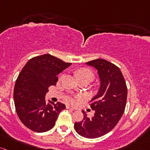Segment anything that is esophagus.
I'll list each match as a JSON object with an SVG mask.
<instances>
[{"label":"esophagus","instance_id":"34e87169","mask_svg":"<svg viewBox=\"0 0 150 150\" xmlns=\"http://www.w3.org/2000/svg\"><path fill=\"white\" fill-rule=\"evenodd\" d=\"M66 108H67V109L71 110H75V108H71V107H70V106H69V105H67V106H66Z\"/></svg>","mask_w":150,"mask_h":150}]
</instances>
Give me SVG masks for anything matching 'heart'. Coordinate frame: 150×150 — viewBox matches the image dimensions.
<instances>
[{
  "label": "heart",
  "instance_id": "1",
  "mask_svg": "<svg viewBox=\"0 0 150 150\" xmlns=\"http://www.w3.org/2000/svg\"><path fill=\"white\" fill-rule=\"evenodd\" d=\"M75 74H76L77 78L79 79V80H84V79H89L91 81L94 78L93 72L87 67H80V68L78 69L75 72ZM68 100L71 103H75V100L71 98H69Z\"/></svg>",
  "mask_w": 150,
  "mask_h": 150
}]
</instances>
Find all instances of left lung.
Here are the masks:
<instances>
[{
  "label": "left lung",
  "instance_id": "1",
  "mask_svg": "<svg viewBox=\"0 0 150 150\" xmlns=\"http://www.w3.org/2000/svg\"><path fill=\"white\" fill-rule=\"evenodd\" d=\"M86 64L97 69L100 86L90 101L95 114L89 117L83 110V120L75 122L74 127L80 135L94 139L111 131L120 120L125 109L127 88L121 70L112 62L96 59Z\"/></svg>",
  "mask_w": 150,
  "mask_h": 150
}]
</instances>
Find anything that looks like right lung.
Instances as JSON below:
<instances>
[{
  "instance_id": "1",
  "label": "right lung",
  "mask_w": 150,
  "mask_h": 150,
  "mask_svg": "<svg viewBox=\"0 0 150 150\" xmlns=\"http://www.w3.org/2000/svg\"><path fill=\"white\" fill-rule=\"evenodd\" d=\"M50 54L34 57L28 61L15 84L13 98L16 112L25 126L37 132L50 130L65 105L45 96L51 85H56L57 75L71 65Z\"/></svg>"
}]
</instances>
